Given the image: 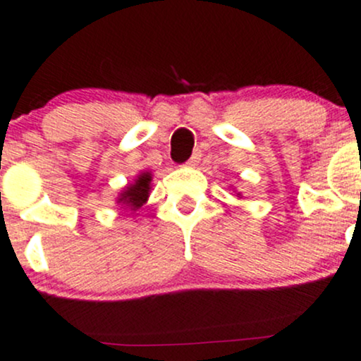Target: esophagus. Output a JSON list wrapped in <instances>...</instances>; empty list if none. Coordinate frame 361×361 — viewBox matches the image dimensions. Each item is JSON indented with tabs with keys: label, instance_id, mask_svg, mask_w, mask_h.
Returning a JSON list of instances; mask_svg holds the SVG:
<instances>
[{
	"label": "esophagus",
	"instance_id": "obj_1",
	"mask_svg": "<svg viewBox=\"0 0 361 361\" xmlns=\"http://www.w3.org/2000/svg\"><path fill=\"white\" fill-rule=\"evenodd\" d=\"M199 161H200V154L195 152V154H193V156L190 157V159L187 161V166H190V168H192V166L199 164Z\"/></svg>",
	"mask_w": 361,
	"mask_h": 361
}]
</instances>
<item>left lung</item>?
<instances>
[{
  "mask_svg": "<svg viewBox=\"0 0 361 361\" xmlns=\"http://www.w3.org/2000/svg\"><path fill=\"white\" fill-rule=\"evenodd\" d=\"M238 197H240V193H238Z\"/></svg>",
  "mask_w": 361,
  "mask_h": 361,
  "instance_id": "1",
  "label": "left lung"
}]
</instances>
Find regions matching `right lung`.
Returning a JSON list of instances; mask_svg holds the SVG:
<instances>
[{
	"instance_id": "obj_1",
	"label": "right lung",
	"mask_w": 361,
	"mask_h": 361,
	"mask_svg": "<svg viewBox=\"0 0 361 361\" xmlns=\"http://www.w3.org/2000/svg\"><path fill=\"white\" fill-rule=\"evenodd\" d=\"M150 181H152V174L149 171L138 174L133 183L123 188L120 197H118V204H121L126 209H132V211L140 209L149 199Z\"/></svg>"
}]
</instances>
